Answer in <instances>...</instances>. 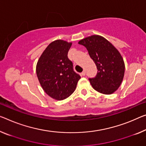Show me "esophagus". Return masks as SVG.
Here are the masks:
<instances>
[{
  "mask_svg": "<svg viewBox=\"0 0 146 146\" xmlns=\"http://www.w3.org/2000/svg\"><path fill=\"white\" fill-rule=\"evenodd\" d=\"M82 74V76H84L85 75H86V71H83L82 72V74Z\"/></svg>",
  "mask_w": 146,
  "mask_h": 146,
  "instance_id": "obj_1",
  "label": "esophagus"
}]
</instances>
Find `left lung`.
<instances>
[{"mask_svg": "<svg viewBox=\"0 0 146 146\" xmlns=\"http://www.w3.org/2000/svg\"><path fill=\"white\" fill-rule=\"evenodd\" d=\"M78 44L87 48L98 69L94 78H89L93 89L104 95L117 90L125 74V62L117 49L105 38L92 35L81 40Z\"/></svg>", "mask_w": 146, "mask_h": 146, "instance_id": "obj_1", "label": "left lung"}]
</instances>
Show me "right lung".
Instances as JSON below:
<instances>
[{
    "label": "right lung",
    "instance_id": "right-lung-1",
    "mask_svg": "<svg viewBox=\"0 0 146 146\" xmlns=\"http://www.w3.org/2000/svg\"><path fill=\"white\" fill-rule=\"evenodd\" d=\"M72 42L55 40L48 45L36 64V72L43 90L53 99L62 100L74 93L81 78L73 70L68 52Z\"/></svg>",
    "mask_w": 146,
    "mask_h": 146
}]
</instances>
